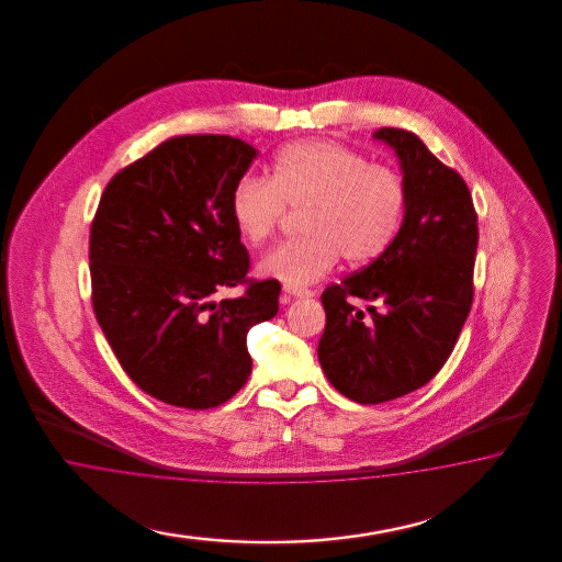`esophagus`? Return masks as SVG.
Returning a JSON list of instances; mask_svg holds the SVG:
<instances>
[{
	"label": "esophagus",
	"mask_w": 562,
	"mask_h": 562,
	"mask_svg": "<svg viewBox=\"0 0 562 562\" xmlns=\"http://www.w3.org/2000/svg\"><path fill=\"white\" fill-rule=\"evenodd\" d=\"M284 294L296 296V299H313L315 292L308 289H299V286H284Z\"/></svg>",
	"instance_id": "1"
}]
</instances>
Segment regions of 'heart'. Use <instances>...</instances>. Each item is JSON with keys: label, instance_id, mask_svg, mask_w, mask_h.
Wrapping results in <instances>:
<instances>
[{"label": "heart", "instance_id": "1", "mask_svg": "<svg viewBox=\"0 0 562 562\" xmlns=\"http://www.w3.org/2000/svg\"><path fill=\"white\" fill-rule=\"evenodd\" d=\"M406 183L385 165L329 139H303L273 156L268 177H240L231 193L238 237L261 245L284 218L303 210L301 237L278 245L259 272L286 286L322 280L340 256L352 266L385 254L406 212Z\"/></svg>", "mask_w": 562, "mask_h": 562}]
</instances>
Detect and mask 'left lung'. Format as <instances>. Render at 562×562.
<instances>
[{"label":"left lung","mask_w":562,"mask_h":562,"mask_svg":"<svg viewBox=\"0 0 562 562\" xmlns=\"http://www.w3.org/2000/svg\"><path fill=\"white\" fill-rule=\"evenodd\" d=\"M406 183L404 221L371 266L324 290L317 357L329 383L358 404L426 385L453 352L474 299L477 216L460 175L423 139L381 127ZM355 300L370 303L367 316Z\"/></svg>","instance_id":"obj_1"}]
</instances>
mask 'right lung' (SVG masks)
Listing matches in <instances>:
<instances>
[{"mask_svg":"<svg viewBox=\"0 0 562 562\" xmlns=\"http://www.w3.org/2000/svg\"><path fill=\"white\" fill-rule=\"evenodd\" d=\"M257 150L170 137L102 191L90 228L92 306L123 371L177 408H216L247 383V334L278 313L280 282H249L231 193ZM247 283L238 300L211 296Z\"/></svg>","mask_w":562,"mask_h":562,"instance_id":"right-lung-1","label":"right lung"}]
</instances>
